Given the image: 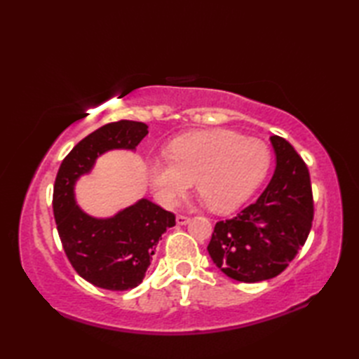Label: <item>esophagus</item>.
<instances>
[{
    "label": "esophagus",
    "mask_w": 359,
    "mask_h": 359,
    "mask_svg": "<svg viewBox=\"0 0 359 359\" xmlns=\"http://www.w3.org/2000/svg\"><path fill=\"white\" fill-rule=\"evenodd\" d=\"M188 222H189V217H187L184 215L175 216V224H177V225H187Z\"/></svg>",
    "instance_id": "1"
}]
</instances>
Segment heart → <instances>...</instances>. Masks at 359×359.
Listing matches in <instances>:
<instances>
[{"label":"heart","instance_id":"heart-1","mask_svg":"<svg viewBox=\"0 0 359 359\" xmlns=\"http://www.w3.org/2000/svg\"><path fill=\"white\" fill-rule=\"evenodd\" d=\"M170 160L148 162V179L157 201L174 207L196 180L197 191L216 212L241 208L262 185L271 165L269 144L231 129H196L166 147Z\"/></svg>","mask_w":359,"mask_h":359}]
</instances>
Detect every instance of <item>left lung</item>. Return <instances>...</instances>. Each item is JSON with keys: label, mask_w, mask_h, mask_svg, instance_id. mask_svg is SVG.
<instances>
[{"label": "left lung", "mask_w": 359, "mask_h": 359, "mask_svg": "<svg viewBox=\"0 0 359 359\" xmlns=\"http://www.w3.org/2000/svg\"><path fill=\"white\" fill-rule=\"evenodd\" d=\"M270 142L276 156L270 184L238 216L216 224L207 248L220 271L250 284L284 271L306 243L313 220L307 165L285 139L271 135Z\"/></svg>", "instance_id": "8db88e82"}]
</instances>
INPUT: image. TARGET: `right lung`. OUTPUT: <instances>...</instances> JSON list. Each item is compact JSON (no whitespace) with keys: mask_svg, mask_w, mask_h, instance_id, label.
Returning a JSON list of instances; mask_svg holds the SVG:
<instances>
[{"mask_svg":"<svg viewBox=\"0 0 359 359\" xmlns=\"http://www.w3.org/2000/svg\"><path fill=\"white\" fill-rule=\"evenodd\" d=\"M148 134L142 121L120 120L90 133L65 157L53 185V217L65 253L80 276L114 292L140 284L162 234L175 225L172 212L140 199L111 217H94L75 201V184L112 149L134 151Z\"/></svg>","mask_w":359,"mask_h":359,"instance_id":"1","label":"right lung"}]
</instances>
